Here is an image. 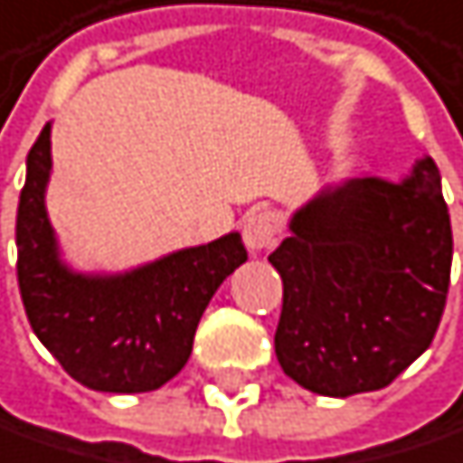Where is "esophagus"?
<instances>
[{"label": "esophagus", "mask_w": 463, "mask_h": 463, "mask_svg": "<svg viewBox=\"0 0 463 463\" xmlns=\"http://www.w3.org/2000/svg\"><path fill=\"white\" fill-rule=\"evenodd\" d=\"M277 234H279V221L271 210L250 213L242 223V240H245L248 250H253V253L271 248L277 242Z\"/></svg>", "instance_id": "34e87169"}]
</instances>
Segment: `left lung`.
<instances>
[{"label":"left lung","mask_w":463,"mask_h":463,"mask_svg":"<svg viewBox=\"0 0 463 463\" xmlns=\"http://www.w3.org/2000/svg\"><path fill=\"white\" fill-rule=\"evenodd\" d=\"M269 256L282 277L274 352L309 392L389 386L432 344L445 312L453 234L432 156L405 181L365 175L322 192Z\"/></svg>","instance_id":"left-lung-1"}]
</instances>
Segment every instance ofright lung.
I'll use <instances>...</instances> for the list:
<instances>
[{
  "label": "right lung",
  "instance_id": "right-lung-1",
  "mask_svg": "<svg viewBox=\"0 0 463 463\" xmlns=\"http://www.w3.org/2000/svg\"><path fill=\"white\" fill-rule=\"evenodd\" d=\"M50 122L31 146L18 203V288L36 338L95 392H154L175 376L218 285L248 260L240 234L186 248L122 277L69 271L44 210Z\"/></svg>",
  "mask_w": 463,
  "mask_h": 463
}]
</instances>
